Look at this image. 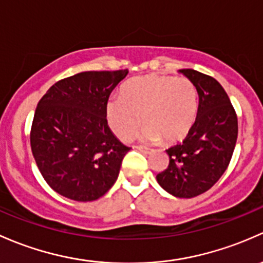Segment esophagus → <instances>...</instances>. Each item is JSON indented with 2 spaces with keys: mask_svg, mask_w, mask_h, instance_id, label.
I'll return each instance as SVG.
<instances>
[{
  "mask_svg": "<svg viewBox=\"0 0 263 263\" xmlns=\"http://www.w3.org/2000/svg\"><path fill=\"white\" fill-rule=\"evenodd\" d=\"M135 149H138V151H140V152H143V153H151L152 152V149L151 148H148V147H143V145H137V147H135Z\"/></svg>",
  "mask_w": 263,
  "mask_h": 263,
  "instance_id": "obj_1",
  "label": "esophagus"
}]
</instances>
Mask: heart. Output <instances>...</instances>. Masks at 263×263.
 <instances>
[{"label":"heart","instance_id":"obj_1","mask_svg":"<svg viewBox=\"0 0 263 263\" xmlns=\"http://www.w3.org/2000/svg\"><path fill=\"white\" fill-rule=\"evenodd\" d=\"M120 96L109 100L106 118L112 132L124 140L135 134L142 120L145 124L143 137L147 140H182L199 111L197 88L187 77H135L123 86Z\"/></svg>","mask_w":263,"mask_h":263}]
</instances>
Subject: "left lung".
<instances>
[{"label": "left lung", "instance_id": "obj_1", "mask_svg": "<svg viewBox=\"0 0 263 263\" xmlns=\"http://www.w3.org/2000/svg\"><path fill=\"white\" fill-rule=\"evenodd\" d=\"M195 83L199 111L182 143L167 149L170 164L157 181L176 197L190 199L215 185L231 162L238 137V119L231 100L212 76L180 69Z\"/></svg>", "mask_w": 263, "mask_h": 263}]
</instances>
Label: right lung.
Returning a JSON list of instances; mask_svg holds the SVG:
<instances>
[{
  "instance_id": "1",
  "label": "right lung",
  "mask_w": 263,
  "mask_h": 263,
  "mask_svg": "<svg viewBox=\"0 0 263 263\" xmlns=\"http://www.w3.org/2000/svg\"><path fill=\"white\" fill-rule=\"evenodd\" d=\"M81 72L54 83L40 99L30 145L40 173L54 191L74 201H93L115 183L130 147L110 130V93L128 74Z\"/></svg>"
}]
</instances>
